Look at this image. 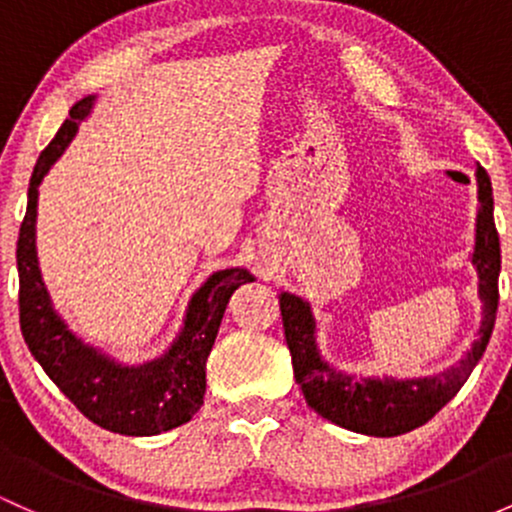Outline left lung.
Masks as SVG:
<instances>
[{
  "mask_svg": "<svg viewBox=\"0 0 512 512\" xmlns=\"http://www.w3.org/2000/svg\"><path fill=\"white\" fill-rule=\"evenodd\" d=\"M476 183L481 207L476 214L474 266L478 271V295L483 300V322L478 332L481 337L461 359V364L449 368L444 376L420 378V381H393V378L354 381L329 368L317 354L315 320L307 302L288 293L280 295V315H283L285 342L293 359L295 381L302 388L307 405L322 417L351 432L398 437L430 422L471 376L496 324L500 273V241L496 222H493L491 178L481 166L476 168Z\"/></svg>",
  "mask_w": 512,
  "mask_h": 512,
  "instance_id": "8db88e82",
  "label": "left lung"
}]
</instances>
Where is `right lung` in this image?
<instances>
[{"label":"right lung","instance_id":"obj_1","mask_svg":"<svg viewBox=\"0 0 512 512\" xmlns=\"http://www.w3.org/2000/svg\"><path fill=\"white\" fill-rule=\"evenodd\" d=\"M92 97L70 109V117L38 156L29 183V205L16 241L19 266V324L29 351L65 398L87 420L109 432L129 437H151L185 425L205 398V364L219 332L227 302L239 285L254 276L244 268L219 271L192 295L185 329L163 359L139 368H124L97 354L68 332L53 312L51 298L36 261V200L38 185L48 168L73 141L82 119L90 114Z\"/></svg>","mask_w":512,"mask_h":512}]
</instances>
